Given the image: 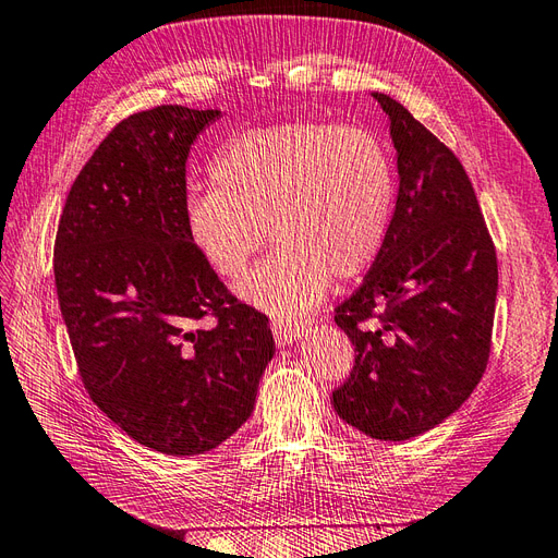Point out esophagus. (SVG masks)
Segmentation results:
<instances>
[{"mask_svg": "<svg viewBox=\"0 0 558 558\" xmlns=\"http://www.w3.org/2000/svg\"><path fill=\"white\" fill-rule=\"evenodd\" d=\"M272 332H275V342L279 347H286L300 340V335L305 332V324L293 318H272Z\"/></svg>", "mask_w": 558, "mask_h": 558, "instance_id": "1", "label": "esophagus"}]
</instances>
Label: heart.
<instances>
[{
	"mask_svg": "<svg viewBox=\"0 0 558 558\" xmlns=\"http://www.w3.org/2000/svg\"><path fill=\"white\" fill-rule=\"evenodd\" d=\"M214 189L185 199V234L216 275L238 279L263 242L279 246L238 286L265 312L300 314L377 258L393 211V167L365 128L279 123L230 140Z\"/></svg>",
	"mask_w": 558,
	"mask_h": 558,
	"instance_id": "obj_1",
	"label": "heart"
}]
</instances>
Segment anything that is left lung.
<instances>
[{"label": "left lung", "mask_w": 558, "mask_h": 558, "mask_svg": "<svg viewBox=\"0 0 558 558\" xmlns=\"http://www.w3.org/2000/svg\"><path fill=\"white\" fill-rule=\"evenodd\" d=\"M373 97L391 121L400 183L373 267L335 310L356 363L332 408L375 440L402 442L442 424L480 384L498 263L459 158L393 97Z\"/></svg>", "instance_id": "obj_1"}]
</instances>
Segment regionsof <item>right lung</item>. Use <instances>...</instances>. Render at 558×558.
Returning <instances> with one entry per match:
<instances>
[{
	"label": "right lung",
	"mask_w": 558,
	"mask_h": 558,
	"mask_svg": "<svg viewBox=\"0 0 558 558\" xmlns=\"http://www.w3.org/2000/svg\"><path fill=\"white\" fill-rule=\"evenodd\" d=\"M218 118L162 105L118 123L76 177L56 238L83 386L134 442L170 456L226 442L275 356L267 316L230 295L185 234V160Z\"/></svg>",
	"instance_id": "right-lung-1"
}]
</instances>
